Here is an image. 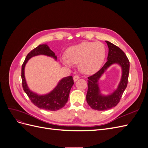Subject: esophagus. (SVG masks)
Masks as SVG:
<instances>
[{"label":"esophagus","instance_id":"1","mask_svg":"<svg viewBox=\"0 0 148 148\" xmlns=\"http://www.w3.org/2000/svg\"><path fill=\"white\" fill-rule=\"evenodd\" d=\"M79 79V77L78 75H75L74 77H73V79H74L75 82L77 81V80Z\"/></svg>","mask_w":148,"mask_h":148}]
</instances>
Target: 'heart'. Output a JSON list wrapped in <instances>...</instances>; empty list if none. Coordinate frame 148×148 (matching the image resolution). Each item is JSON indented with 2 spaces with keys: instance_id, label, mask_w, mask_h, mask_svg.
<instances>
[{
  "instance_id": "heart-1",
  "label": "heart",
  "mask_w": 148,
  "mask_h": 148,
  "mask_svg": "<svg viewBox=\"0 0 148 148\" xmlns=\"http://www.w3.org/2000/svg\"><path fill=\"white\" fill-rule=\"evenodd\" d=\"M62 62L67 66L78 64L80 71L85 74L96 72L105 59L106 49L100 42H84L70 47Z\"/></svg>"
}]
</instances>
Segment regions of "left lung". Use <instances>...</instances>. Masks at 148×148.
Returning <instances> with one entry per match:
<instances>
[{
	"instance_id": "8db88e82",
	"label": "left lung",
	"mask_w": 148,
	"mask_h": 148,
	"mask_svg": "<svg viewBox=\"0 0 148 148\" xmlns=\"http://www.w3.org/2000/svg\"><path fill=\"white\" fill-rule=\"evenodd\" d=\"M109 47L107 61L102 68L92 76L88 77V91L86 101L92 109L106 110L117 106L120 101L128 84L130 62L124 52L117 46L106 41ZM118 63L122 67L123 75L118 89L109 96L104 97L100 94L98 80L104 71L111 65Z\"/></svg>"
}]
</instances>
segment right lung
<instances>
[{"label":"right lung","mask_w":148,"mask_h":148,"mask_svg":"<svg viewBox=\"0 0 148 148\" xmlns=\"http://www.w3.org/2000/svg\"><path fill=\"white\" fill-rule=\"evenodd\" d=\"M45 55L57 60L55 53L52 51L46 44H41L33 49L26 56L21 67L22 86L24 91L29 98L31 102L40 109L56 111L64 107L68 101L70 89L74 84L72 76L62 78L54 89L46 95H38L29 90L25 78V67L28 60L32 57Z\"/></svg>","instance_id":"add662e5"}]
</instances>
